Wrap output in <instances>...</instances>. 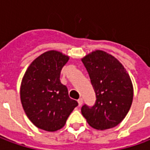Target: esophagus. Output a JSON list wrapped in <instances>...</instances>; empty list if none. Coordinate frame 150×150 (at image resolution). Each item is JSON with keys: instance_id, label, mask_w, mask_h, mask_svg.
<instances>
[{"instance_id": "1", "label": "esophagus", "mask_w": 150, "mask_h": 150, "mask_svg": "<svg viewBox=\"0 0 150 150\" xmlns=\"http://www.w3.org/2000/svg\"><path fill=\"white\" fill-rule=\"evenodd\" d=\"M78 105H79V106H81V105L83 104V98H80L78 100Z\"/></svg>"}]
</instances>
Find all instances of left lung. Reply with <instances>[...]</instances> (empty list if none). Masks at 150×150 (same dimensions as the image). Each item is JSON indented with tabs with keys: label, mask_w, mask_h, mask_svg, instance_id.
<instances>
[{
	"label": "left lung",
	"mask_w": 150,
	"mask_h": 150,
	"mask_svg": "<svg viewBox=\"0 0 150 150\" xmlns=\"http://www.w3.org/2000/svg\"><path fill=\"white\" fill-rule=\"evenodd\" d=\"M82 61L96 94L94 105H83L82 114L96 129L117 126L133 102L134 90L128 72L114 57L103 51H95Z\"/></svg>",
	"instance_id": "1"
}]
</instances>
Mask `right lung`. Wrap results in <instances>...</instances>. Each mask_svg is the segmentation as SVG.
I'll list each match as a JSON object with an SVG mask.
<instances>
[{"label":"right lung","instance_id":"1","mask_svg":"<svg viewBox=\"0 0 150 150\" xmlns=\"http://www.w3.org/2000/svg\"><path fill=\"white\" fill-rule=\"evenodd\" d=\"M69 57L57 51L47 52L32 62L21 85V101L26 116L38 129L53 132L62 129L78 106L61 83L62 68Z\"/></svg>","mask_w":150,"mask_h":150}]
</instances>
